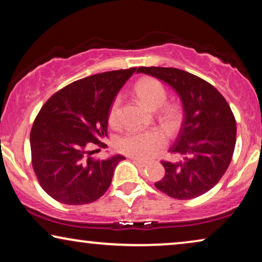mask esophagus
I'll list each match as a JSON object with an SVG mask.
<instances>
[{
  "label": "esophagus",
  "instance_id": "esophagus-1",
  "mask_svg": "<svg viewBox=\"0 0 262 262\" xmlns=\"http://www.w3.org/2000/svg\"><path fill=\"white\" fill-rule=\"evenodd\" d=\"M128 159H131L132 161H135V162L137 163L138 166H141V167H146V164H148L146 162H144V161H141V160L136 159V157H132V156H130V157H128Z\"/></svg>",
  "mask_w": 262,
  "mask_h": 262
}]
</instances>
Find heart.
Returning a JSON list of instances; mask_svg holds the SVG:
<instances>
[{
	"mask_svg": "<svg viewBox=\"0 0 262 262\" xmlns=\"http://www.w3.org/2000/svg\"><path fill=\"white\" fill-rule=\"evenodd\" d=\"M135 92L139 100L152 111L163 107L167 101L166 89L155 78L145 77L139 80L135 85ZM163 117L167 121L173 123L178 119L179 111L175 106H168L163 110ZM108 121L113 127H118L121 123L119 98L114 100L111 106ZM164 143V136L156 130L130 131L118 139L117 149L125 155L136 157L141 161H148L161 151Z\"/></svg>",
	"mask_w": 262,
	"mask_h": 262,
	"instance_id": "b5f03b06",
	"label": "heart"
}]
</instances>
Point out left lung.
Masks as SVG:
<instances>
[{
    "label": "left lung",
    "instance_id": "1",
    "mask_svg": "<svg viewBox=\"0 0 262 262\" xmlns=\"http://www.w3.org/2000/svg\"><path fill=\"white\" fill-rule=\"evenodd\" d=\"M169 85L180 99L182 121L171 154L179 162H162L166 174L155 187L175 199H192L210 191L221 180L236 144V121L230 106L209 82L177 68L141 67Z\"/></svg>",
    "mask_w": 262,
    "mask_h": 262
}]
</instances>
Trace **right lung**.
<instances>
[{
	"instance_id": "add662e5",
	"label": "right lung",
	"mask_w": 262,
	"mask_h": 262,
	"mask_svg": "<svg viewBox=\"0 0 262 262\" xmlns=\"http://www.w3.org/2000/svg\"><path fill=\"white\" fill-rule=\"evenodd\" d=\"M136 70L81 78L41 107L31 130L32 166L42 189L57 202L83 205L108 189L117 164L125 157L95 160L88 148L107 137L111 106Z\"/></svg>"
}]
</instances>
